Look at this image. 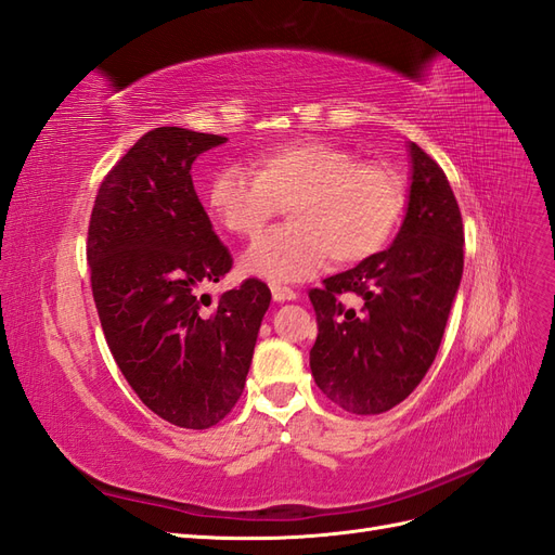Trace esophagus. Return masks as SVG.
<instances>
[{"instance_id": "1", "label": "esophagus", "mask_w": 555, "mask_h": 555, "mask_svg": "<svg viewBox=\"0 0 555 555\" xmlns=\"http://www.w3.org/2000/svg\"><path fill=\"white\" fill-rule=\"evenodd\" d=\"M271 292H273V300H275V304H284V300H296V298H298V294H296L294 289L280 287V284H273Z\"/></svg>"}]
</instances>
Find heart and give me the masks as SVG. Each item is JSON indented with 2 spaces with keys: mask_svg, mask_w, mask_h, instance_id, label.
<instances>
[{
  "mask_svg": "<svg viewBox=\"0 0 555 555\" xmlns=\"http://www.w3.org/2000/svg\"><path fill=\"white\" fill-rule=\"evenodd\" d=\"M255 166L224 164L206 192L212 220L245 238L287 204L289 224L268 231L241 257L247 278L287 284L312 278L328 257L359 263L386 245L405 208V184L391 166L359 162L328 141L275 145Z\"/></svg>",
  "mask_w": 555,
  "mask_h": 555,
  "instance_id": "obj_1",
  "label": "heart"
}]
</instances>
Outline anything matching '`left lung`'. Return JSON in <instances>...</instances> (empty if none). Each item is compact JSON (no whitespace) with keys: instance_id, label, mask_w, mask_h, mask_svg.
<instances>
[{"instance_id":"1","label":"left lung","mask_w":555,"mask_h":555,"mask_svg":"<svg viewBox=\"0 0 555 555\" xmlns=\"http://www.w3.org/2000/svg\"><path fill=\"white\" fill-rule=\"evenodd\" d=\"M405 220L391 247L312 289L319 389L351 414H382L405 400L438 354L463 278V220L444 171L416 143ZM354 293L361 311L345 309Z\"/></svg>"}]
</instances>
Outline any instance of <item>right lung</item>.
I'll return each mask as SVG.
<instances>
[{
	"label": "right lung",
	"instance_id": "1",
	"mask_svg": "<svg viewBox=\"0 0 555 555\" xmlns=\"http://www.w3.org/2000/svg\"><path fill=\"white\" fill-rule=\"evenodd\" d=\"M224 137L157 127L99 188L88 261L111 354L137 396L180 428L204 430L236 405L271 289L245 280L210 308L198 289L231 268L192 182Z\"/></svg>",
	"mask_w": 555,
	"mask_h": 555
}]
</instances>
